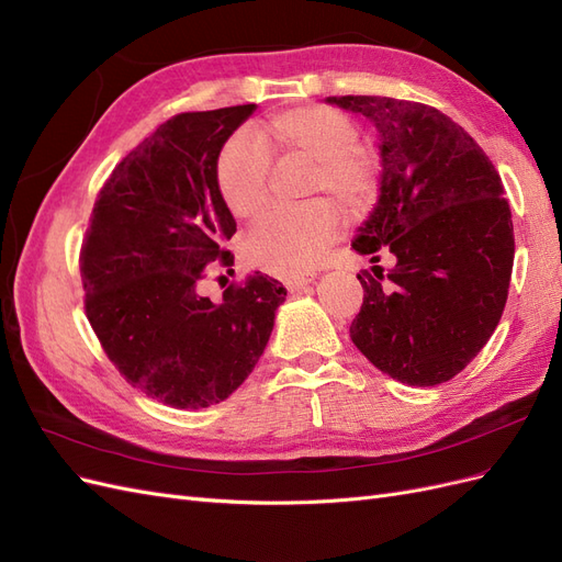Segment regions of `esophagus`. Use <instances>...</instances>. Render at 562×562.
<instances>
[{
	"label": "esophagus",
	"mask_w": 562,
	"mask_h": 562,
	"mask_svg": "<svg viewBox=\"0 0 562 562\" xmlns=\"http://www.w3.org/2000/svg\"><path fill=\"white\" fill-rule=\"evenodd\" d=\"M314 279H316V271H300V274H293L291 279H285L283 283H285L288 291H291V293H297V291H302L304 285L314 283Z\"/></svg>",
	"instance_id": "1"
}]
</instances>
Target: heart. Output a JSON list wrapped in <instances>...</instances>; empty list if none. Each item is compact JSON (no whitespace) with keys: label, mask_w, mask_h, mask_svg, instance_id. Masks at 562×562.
I'll return each instance as SVG.
<instances>
[{"label":"heart","mask_w":562,"mask_h":562,"mask_svg":"<svg viewBox=\"0 0 562 562\" xmlns=\"http://www.w3.org/2000/svg\"><path fill=\"white\" fill-rule=\"evenodd\" d=\"M262 138L279 157L314 164L310 190L330 192L351 213L366 211L378 194V157L356 143L353 122L333 108L307 105L271 114ZM269 155L244 133L232 135L217 155L215 180L225 206L241 220L260 215L269 199ZM342 229V213L328 199L271 211L250 229L244 252L252 267L279 277L314 267Z\"/></svg>","instance_id":"obj_1"}]
</instances>
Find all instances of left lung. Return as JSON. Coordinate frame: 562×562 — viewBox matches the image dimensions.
Returning a JSON list of instances; mask_svg holds the SVG:
<instances>
[{"label": "left lung", "instance_id": "left-lung-1", "mask_svg": "<svg viewBox=\"0 0 562 562\" xmlns=\"http://www.w3.org/2000/svg\"><path fill=\"white\" fill-rule=\"evenodd\" d=\"M380 133L375 209L351 248L380 262L361 277L351 342L403 384L452 380L502 318L514 269V223L502 178L471 135L436 108L380 95H330Z\"/></svg>", "mask_w": 562, "mask_h": 562}]
</instances>
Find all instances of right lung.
Masks as SVG:
<instances>
[{"mask_svg": "<svg viewBox=\"0 0 562 562\" xmlns=\"http://www.w3.org/2000/svg\"><path fill=\"white\" fill-rule=\"evenodd\" d=\"M258 105L168 119L114 166L81 248L87 316L119 372L149 398L199 411L229 398L274 330L285 288L255 271L223 300L199 293L203 267L234 265V215L217 155Z\"/></svg>", "mask_w": 562, "mask_h": 562, "instance_id": "add662e5", "label": "right lung"}]
</instances>
